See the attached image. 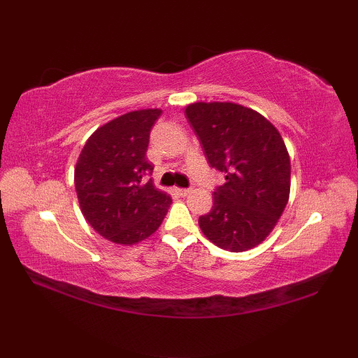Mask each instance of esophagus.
<instances>
[{
    "mask_svg": "<svg viewBox=\"0 0 358 358\" xmlns=\"http://www.w3.org/2000/svg\"><path fill=\"white\" fill-rule=\"evenodd\" d=\"M175 192H177L180 196H186L189 192H191V189H183V187H177L175 189Z\"/></svg>",
    "mask_w": 358,
    "mask_h": 358,
    "instance_id": "1",
    "label": "esophagus"
}]
</instances>
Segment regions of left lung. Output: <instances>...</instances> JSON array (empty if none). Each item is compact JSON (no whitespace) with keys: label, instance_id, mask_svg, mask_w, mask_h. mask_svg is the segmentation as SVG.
I'll return each instance as SVG.
<instances>
[{"label":"left lung","instance_id":"1","mask_svg":"<svg viewBox=\"0 0 358 358\" xmlns=\"http://www.w3.org/2000/svg\"><path fill=\"white\" fill-rule=\"evenodd\" d=\"M185 115L208 163L224 173L214 206L199 218L209 241L245 252L266 240L291 192V158L277 127L257 110L229 101L192 103Z\"/></svg>","mask_w":358,"mask_h":358}]
</instances>
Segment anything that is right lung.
Wrapping results in <instances>:
<instances>
[{
	"instance_id": "obj_1",
	"label": "right lung",
	"mask_w": 358,
	"mask_h": 358,
	"mask_svg": "<svg viewBox=\"0 0 358 358\" xmlns=\"http://www.w3.org/2000/svg\"><path fill=\"white\" fill-rule=\"evenodd\" d=\"M162 109H140L110 120L89 136L75 166V189L87 223L112 243L132 246L154 234L172 199L152 180L149 134Z\"/></svg>"
}]
</instances>
